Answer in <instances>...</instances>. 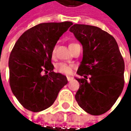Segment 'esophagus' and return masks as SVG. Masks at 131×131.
<instances>
[{
  "label": "esophagus",
  "mask_w": 131,
  "mask_h": 131,
  "mask_svg": "<svg viewBox=\"0 0 131 131\" xmlns=\"http://www.w3.org/2000/svg\"><path fill=\"white\" fill-rule=\"evenodd\" d=\"M73 79V77H67V79H68V82L71 81V80H72Z\"/></svg>",
  "instance_id": "34e87169"
}]
</instances>
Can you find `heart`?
<instances>
[{"label": "heart", "mask_w": 131, "mask_h": 131, "mask_svg": "<svg viewBox=\"0 0 131 131\" xmlns=\"http://www.w3.org/2000/svg\"><path fill=\"white\" fill-rule=\"evenodd\" d=\"M73 44H74V43H71L70 45H73ZM54 53H55V47L53 49L52 51L53 54ZM73 67V65H71V64H68V63H58L55 66V69L59 73L66 74V75H69L72 73Z\"/></svg>", "instance_id": "1"}]
</instances>
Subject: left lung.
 I'll return each mask as SVG.
<instances>
[{"instance_id": "obj_1", "label": "left lung", "mask_w": 131, "mask_h": 131, "mask_svg": "<svg viewBox=\"0 0 131 131\" xmlns=\"http://www.w3.org/2000/svg\"><path fill=\"white\" fill-rule=\"evenodd\" d=\"M69 30L83 48L77 73L84 78L75 77L79 83L75 98L86 112L102 114L112 108L123 90L125 63L118 44L112 36L95 26L75 24Z\"/></svg>"}]
</instances>
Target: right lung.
<instances>
[{
    "label": "right lung",
    "mask_w": 131,
    "mask_h": 131,
    "mask_svg": "<svg viewBox=\"0 0 131 131\" xmlns=\"http://www.w3.org/2000/svg\"><path fill=\"white\" fill-rule=\"evenodd\" d=\"M71 22L38 24L19 38L11 52L9 84L13 94L28 110L38 112L49 108L68 83L66 76L53 71V49ZM43 71H50L42 75Z\"/></svg>",
    "instance_id": "obj_1"
}]
</instances>
